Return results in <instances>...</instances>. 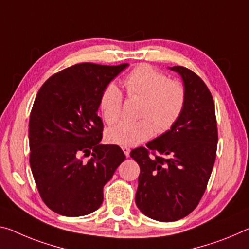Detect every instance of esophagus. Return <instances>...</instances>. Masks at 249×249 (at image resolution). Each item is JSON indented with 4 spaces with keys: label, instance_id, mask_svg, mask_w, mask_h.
Listing matches in <instances>:
<instances>
[{
    "label": "esophagus",
    "instance_id": "34e87169",
    "mask_svg": "<svg viewBox=\"0 0 249 249\" xmlns=\"http://www.w3.org/2000/svg\"><path fill=\"white\" fill-rule=\"evenodd\" d=\"M122 150H124L125 157H129L130 156V148L129 147L124 146V147H122Z\"/></svg>",
    "mask_w": 249,
    "mask_h": 249
}]
</instances>
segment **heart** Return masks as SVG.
I'll list each match as a JSON object with an SVG mask.
<instances>
[{"instance_id":"1","label":"heart","mask_w":249,"mask_h":249,"mask_svg":"<svg viewBox=\"0 0 249 249\" xmlns=\"http://www.w3.org/2000/svg\"><path fill=\"white\" fill-rule=\"evenodd\" d=\"M124 86L130 98L142 100L139 120L124 119L109 128L107 136L113 143L131 147L148 140L154 132L163 133L177 124L186 108L188 92L179 80H170L163 72L148 64H141L127 74ZM124 94L114 83L103 89L100 109L108 124L122 114Z\"/></svg>"}]
</instances>
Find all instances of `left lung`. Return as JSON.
Returning a JSON list of instances; mask_svg holds the SVG:
<instances>
[{
    "instance_id": "left-lung-1",
    "label": "left lung",
    "mask_w": 249,
    "mask_h": 249,
    "mask_svg": "<svg viewBox=\"0 0 249 249\" xmlns=\"http://www.w3.org/2000/svg\"><path fill=\"white\" fill-rule=\"evenodd\" d=\"M187 88L186 108L173 128L130 156L140 167L137 207L159 221H175L199 204L216 159L215 103L206 83L185 67H173Z\"/></svg>"
}]
</instances>
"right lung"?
<instances>
[{
  "mask_svg": "<svg viewBox=\"0 0 249 249\" xmlns=\"http://www.w3.org/2000/svg\"><path fill=\"white\" fill-rule=\"evenodd\" d=\"M127 67L74 64L50 76L36 94L29 122L30 166L42 200L56 213L78 217L97 210L103 186L125 159L117 144L99 143L103 124L97 111L103 89Z\"/></svg>",
  "mask_w": 249,
  "mask_h": 249,
  "instance_id": "1",
  "label": "right lung"
}]
</instances>
